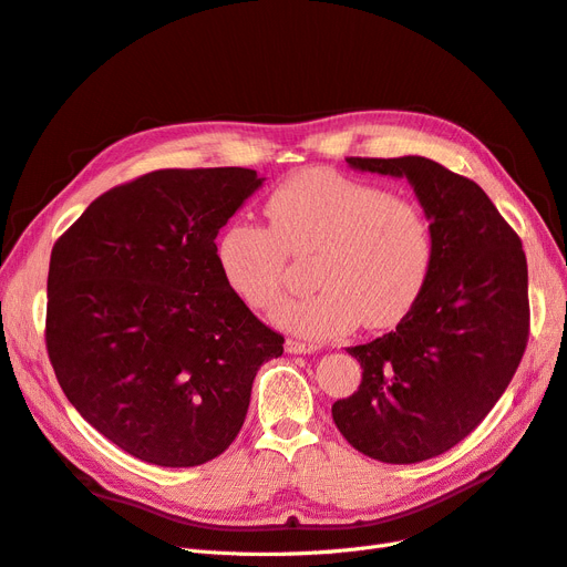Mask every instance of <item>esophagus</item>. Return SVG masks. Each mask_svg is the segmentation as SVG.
<instances>
[{
	"label": "esophagus",
	"instance_id": "1",
	"mask_svg": "<svg viewBox=\"0 0 567 567\" xmlns=\"http://www.w3.org/2000/svg\"><path fill=\"white\" fill-rule=\"evenodd\" d=\"M286 352H290V354H312V352H317V348L305 346V342H300V340H286Z\"/></svg>",
	"mask_w": 567,
	"mask_h": 567
}]
</instances>
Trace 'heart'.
<instances>
[{
  "instance_id": "obj_1",
  "label": "heart",
  "mask_w": 567,
  "mask_h": 567,
  "mask_svg": "<svg viewBox=\"0 0 567 567\" xmlns=\"http://www.w3.org/2000/svg\"><path fill=\"white\" fill-rule=\"evenodd\" d=\"M267 229L234 219L215 241V262L231 293L252 310L284 296L290 257L310 260L317 293L284 302L274 321L307 340H333L364 326L400 323L433 269L435 238L421 205L385 188L312 167L265 200Z\"/></svg>"
}]
</instances>
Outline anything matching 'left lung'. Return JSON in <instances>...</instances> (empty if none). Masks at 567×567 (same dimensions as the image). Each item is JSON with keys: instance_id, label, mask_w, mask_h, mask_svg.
I'll return each mask as SVG.
<instances>
[{"instance_id": "obj_1", "label": "left lung", "mask_w": 567, "mask_h": 567, "mask_svg": "<svg viewBox=\"0 0 567 567\" xmlns=\"http://www.w3.org/2000/svg\"><path fill=\"white\" fill-rule=\"evenodd\" d=\"M359 173L406 179L431 219L435 255L398 329L348 348L362 385L331 409L354 450L419 463L452 450L508 388L529 331L518 234L475 182L423 156L348 158Z\"/></svg>"}]
</instances>
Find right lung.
I'll use <instances>...</instances> for the list:
<instances>
[{
  "label": "right lung",
  "mask_w": 567,
  "mask_h": 567,
  "mask_svg": "<svg viewBox=\"0 0 567 567\" xmlns=\"http://www.w3.org/2000/svg\"><path fill=\"white\" fill-rule=\"evenodd\" d=\"M262 182L246 167L158 169L99 196L51 250L47 350L65 398L153 466L225 452L257 369L284 354L215 262L219 229Z\"/></svg>",
  "instance_id": "obj_1"
}]
</instances>
